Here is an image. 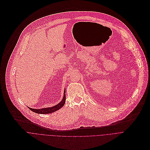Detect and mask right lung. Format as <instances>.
<instances>
[{
  "mask_svg": "<svg viewBox=\"0 0 150 150\" xmlns=\"http://www.w3.org/2000/svg\"><path fill=\"white\" fill-rule=\"evenodd\" d=\"M66 91H64V97L63 100L61 101L60 103H59L58 105L53 106V107H51V108H42V109H32L29 108V109L32 110L33 112H34L35 113H40V114H47V113H50L52 112H54L56 110H58V109H59L60 108H62L64 105V103L66 102V95H65Z\"/></svg>",
  "mask_w": 150,
  "mask_h": 150,
  "instance_id": "right-lung-1",
  "label": "right lung"
}]
</instances>
